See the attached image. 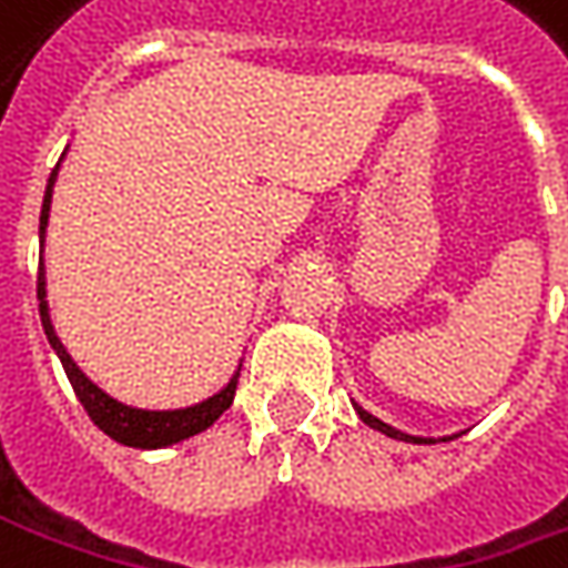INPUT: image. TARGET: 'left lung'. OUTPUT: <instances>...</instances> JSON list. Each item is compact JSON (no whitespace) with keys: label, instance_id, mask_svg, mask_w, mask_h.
I'll use <instances>...</instances> for the list:
<instances>
[{"label":"left lung","instance_id":"obj_1","mask_svg":"<svg viewBox=\"0 0 568 568\" xmlns=\"http://www.w3.org/2000/svg\"><path fill=\"white\" fill-rule=\"evenodd\" d=\"M355 412H358V415H362L364 424H371V427H374V430H381V434H386V437H396V440H412V443H430V440H420V437H408V434H402V430H396V427H389V424H386V420L374 418V415H371V412H364L362 405H355Z\"/></svg>","mask_w":568,"mask_h":568}]
</instances>
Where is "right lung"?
Returning <instances> with one entry per match:
<instances>
[{
  "label": "right lung",
  "mask_w": 568,
  "mask_h": 568,
  "mask_svg": "<svg viewBox=\"0 0 568 568\" xmlns=\"http://www.w3.org/2000/svg\"><path fill=\"white\" fill-rule=\"evenodd\" d=\"M52 182H55V172L50 175L47 197H43V210H40V235L47 232V220H50ZM37 298H40V321H43V329H47V336H50L55 355L62 358V367H65L71 386H74V396L81 399L90 420H93L103 434H109L115 443H125V446H134V449H156V446L187 440V437L206 430V427L232 405L235 386H239V374H235V377L229 381V386L220 389L216 396H210V399L201 402V405H191V408H179V412H144V408H128L122 402H115L112 396H106L100 386H93V383L81 374V367L71 362L65 345L59 343V336H55V329H52L50 307L43 302V298H47L43 261H40V273H37Z\"/></svg>",
  "instance_id": "1"
}]
</instances>
